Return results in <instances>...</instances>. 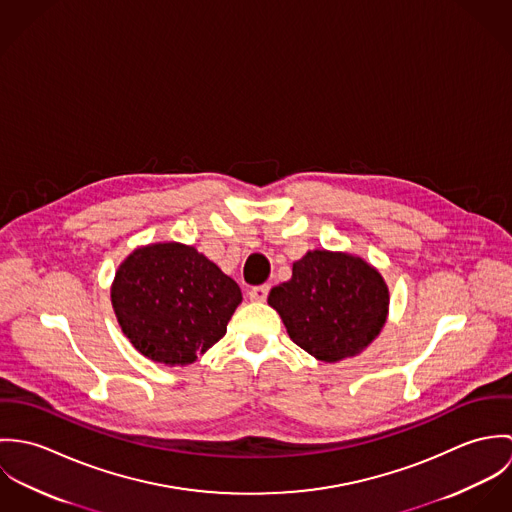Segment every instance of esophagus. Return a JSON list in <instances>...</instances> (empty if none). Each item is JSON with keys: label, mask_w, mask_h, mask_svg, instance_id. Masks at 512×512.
<instances>
[{"label": "esophagus", "mask_w": 512, "mask_h": 512, "mask_svg": "<svg viewBox=\"0 0 512 512\" xmlns=\"http://www.w3.org/2000/svg\"><path fill=\"white\" fill-rule=\"evenodd\" d=\"M268 293H270V286H256V288H252V290H250L248 297H250V301H258V303H262V301H266Z\"/></svg>", "instance_id": "34e87169"}]
</instances>
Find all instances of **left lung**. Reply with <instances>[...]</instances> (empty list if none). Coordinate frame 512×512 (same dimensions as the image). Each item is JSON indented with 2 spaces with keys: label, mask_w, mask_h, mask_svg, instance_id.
<instances>
[{
  "label": "left lung",
  "mask_w": 512,
  "mask_h": 512,
  "mask_svg": "<svg viewBox=\"0 0 512 512\" xmlns=\"http://www.w3.org/2000/svg\"><path fill=\"white\" fill-rule=\"evenodd\" d=\"M297 347L317 361L337 363L363 353L388 315V286L380 272L347 252L311 250L293 262L292 280L272 288Z\"/></svg>",
  "instance_id": "1"
}]
</instances>
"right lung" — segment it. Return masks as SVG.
<instances>
[{"mask_svg":"<svg viewBox=\"0 0 512 512\" xmlns=\"http://www.w3.org/2000/svg\"><path fill=\"white\" fill-rule=\"evenodd\" d=\"M112 307L130 343L153 363L191 365L226 333L238 284L193 246L136 248L118 268Z\"/></svg>","mask_w":512,"mask_h":512,"instance_id":"obj_1","label":"right lung"}]
</instances>
